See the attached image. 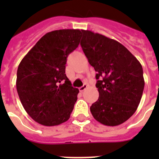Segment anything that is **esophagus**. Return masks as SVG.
Wrapping results in <instances>:
<instances>
[{
    "label": "esophagus",
    "mask_w": 159,
    "mask_h": 159,
    "mask_svg": "<svg viewBox=\"0 0 159 159\" xmlns=\"http://www.w3.org/2000/svg\"><path fill=\"white\" fill-rule=\"evenodd\" d=\"M88 84H84V85H83L82 87H80V88H79V89H80V91L81 92H84V90H85L87 88H88Z\"/></svg>",
    "instance_id": "esophagus-1"
}]
</instances>
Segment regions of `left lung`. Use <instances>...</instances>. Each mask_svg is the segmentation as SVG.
<instances>
[{
	"label": "left lung",
	"instance_id": "left-lung-1",
	"mask_svg": "<svg viewBox=\"0 0 159 159\" xmlns=\"http://www.w3.org/2000/svg\"><path fill=\"white\" fill-rule=\"evenodd\" d=\"M80 45L97 72L99 99L90 110L106 126L126 122L137 110L144 89L143 67L127 48L103 35L82 30Z\"/></svg>",
	"mask_w": 159,
	"mask_h": 159
}]
</instances>
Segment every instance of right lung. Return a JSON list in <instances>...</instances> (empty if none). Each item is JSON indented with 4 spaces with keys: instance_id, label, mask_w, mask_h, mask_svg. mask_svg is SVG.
I'll return each instance as SVG.
<instances>
[{
    "instance_id": "add662e5",
    "label": "right lung",
    "mask_w": 159,
    "mask_h": 159,
    "mask_svg": "<svg viewBox=\"0 0 159 159\" xmlns=\"http://www.w3.org/2000/svg\"><path fill=\"white\" fill-rule=\"evenodd\" d=\"M80 29L48 32L18 66L16 90L25 110L34 121L52 127L67 121L79 93L65 74L67 56L80 44Z\"/></svg>"
}]
</instances>
